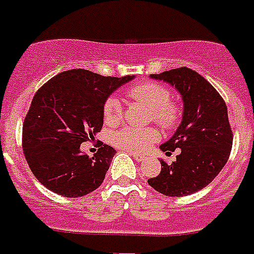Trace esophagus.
Instances as JSON below:
<instances>
[{
	"mask_svg": "<svg viewBox=\"0 0 254 254\" xmlns=\"http://www.w3.org/2000/svg\"><path fill=\"white\" fill-rule=\"evenodd\" d=\"M128 153L132 156L133 159L136 160V161H139V162H141V161H144V160H145V156H143V155H137V153H133V152H128Z\"/></svg>",
	"mask_w": 254,
	"mask_h": 254,
	"instance_id": "esophagus-1",
	"label": "esophagus"
}]
</instances>
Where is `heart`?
I'll return each instance as SVG.
<instances>
[{
    "label": "heart",
    "instance_id": "obj_1",
    "mask_svg": "<svg viewBox=\"0 0 254 254\" xmlns=\"http://www.w3.org/2000/svg\"><path fill=\"white\" fill-rule=\"evenodd\" d=\"M127 94L135 101L149 107L153 121L164 128L176 126L180 119L177 105L170 101V92L157 82H143L133 85L127 90ZM103 119L107 125H115L122 119V103L115 97L106 99L103 105ZM157 139V133L152 128L125 127L114 133L113 141L117 147L129 152H143Z\"/></svg>",
    "mask_w": 254,
    "mask_h": 254
}]
</instances>
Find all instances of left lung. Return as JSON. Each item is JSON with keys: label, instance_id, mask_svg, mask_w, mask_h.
<instances>
[{"label": "left lung", "instance_id": "1", "mask_svg": "<svg viewBox=\"0 0 254 254\" xmlns=\"http://www.w3.org/2000/svg\"><path fill=\"white\" fill-rule=\"evenodd\" d=\"M151 78L176 88L184 101V114L173 136L160 145L168 155L177 148L181 153L170 165L160 160L161 172L148 184L168 196L199 191L220 173L232 149L226 102L206 78L186 66L151 74Z\"/></svg>", "mask_w": 254, "mask_h": 254}]
</instances>
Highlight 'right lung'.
I'll use <instances>...</instances> for the list:
<instances>
[{
  "label": "right lung",
  "instance_id": "1",
  "mask_svg": "<svg viewBox=\"0 0 254 254\" xmlns=\"http://www.w3.org/2000/svg\"><path fill=\"white\" fill-rule=\"evenodd\" d=\"M135 76L105 77L65 70L36 92L23 122L22 145L38 181L59 195L77 198L99 188L115 149L101 144L93 157L80 149L103 126V105Z\"/></svg>",
  "mask_w": 254,
  "mask_h": 254
}]
</instances>
